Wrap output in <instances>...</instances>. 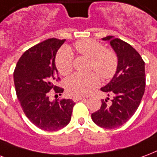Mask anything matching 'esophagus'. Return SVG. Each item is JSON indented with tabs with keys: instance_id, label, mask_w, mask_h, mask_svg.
<instances>
[{
	"instance_id": "obj_1",
	"label": "esophagus",
	"mask_w": 157,
	"mask_h": 157,
	"mask_svg": "<svg viewBox=\"0 0 157 157\" xmlns=\"http://www.w3.org/2000/svg\"><path fill=\"white\" fill-rule=\"evenodd\" d=\"M72 99L74 100V102H77V101L81 100V99H85V98H84V97H82V96H74Z\"/></svg>"
}]
</instances>
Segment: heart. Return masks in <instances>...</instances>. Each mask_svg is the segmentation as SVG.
<instances>
[{"mask_svg": "<svg viewBox=\"0 0 157 157\" xmlns=\"http://www.w3.org/2000/svg\"><path fill=\"white\" fill-rule=\"evenodd\" d=\"M74 48L80 54L90 58V69H94L104 78H109L117 69L118 58L115 52L105 49L102 43L92 39L78 41ZM74 54L68 48H63L56 57L58 72L63 75L69 74L73 68ZM99 78L95 73L76 74L67 78L65 87L71 95H87L99 85Z\"/></svg>", "mask_w": 157, "mask_h": 157, "instance_id": "obj_1", "label": "heart"}]
</instances>
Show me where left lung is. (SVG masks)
Returning a JSON list of instances; mask_svg holds the SVG:
<instances>
[{"label":"left lung","instance_id":"1","mask_svg":"<svg viewBox=\"0 0 157 157\" xmlns=\"http://www.w3.org/2000/svg\"><path fill=\"white\" fill-rule=\"evenodd\" d=\"M109 42L118 58L117 69L114 77L103 92L114 94L111 103L109 98L102 99L101 107L91 115L97 125L105 129L121 126L132 117L139 107L146 88L145 63L136 50L127 42L108 36L102 38Z\"/></svg>","mask_w":157,"mask_h":157}]
</instances>
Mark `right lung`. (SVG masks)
I'll use <instances>...</instances> for the list:
<instances>
[{
	"mask_svg": "<svg viewBox=\"0 0 157 157\" xmlns=\"http://www.w3.org/2000/svg\"><path fill=\"white\" fill-rule=\"evenodd\" d=\"M65 41L49 38L33 46L21 55L13 74L17 96L25 115L33 124L47 131L66 126L75 105L70 99H49L52 89L60 95L63 92L54 85L59 79L55 58Z\"/></svg>",
	"mask_w": 157,
	"mask_h": 157,
	"instance_id": "1",
	"label": "right lung"
}]
</instances>
